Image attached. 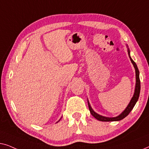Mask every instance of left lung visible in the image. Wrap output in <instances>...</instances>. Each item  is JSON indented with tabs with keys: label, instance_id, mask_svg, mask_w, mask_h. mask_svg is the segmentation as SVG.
Instances as JSON below:
<instances>
[{
	"label": "left lung",
	"instance_id": "8db88e82",
	"mask_svg": "<svg viewBox=\"0 0 149 149\" xmlns=\"http://www.w3.org/2000/svg\"><path fill=\"white\" fill-rule=\"evenodd\" d=\"M127 52H128V55L130 56V58L132 63L133 64L134 68H135V72H136V86H135V91H134V95L132 96V98L130 102V103L128 104V105H127V107L125 108V109L123 111L120 115H119L118 116L115 117H104L96 113V112L94 111L93 109H92L91 104H90L88 100V107H89L90 111H91V113L92 114V116L95 117L96 119H98V120L101 121H120L123 118H125V117H126L130 113L131 111L133 109L136 103V102L138 101V98H139V95H140V77H139V71H138V67L136 65V63L134 61L132 58H131L130 54V52L129 49L127 50Z\"/></svg>",
	"mask_w": 149,
	"mask_h": 149
}]
</instances>
